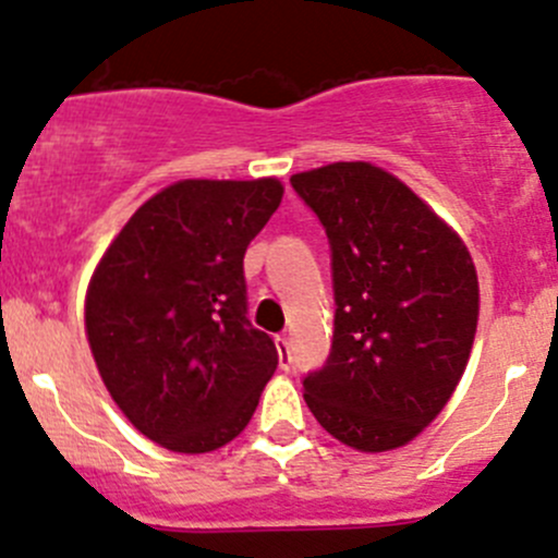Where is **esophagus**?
<instances>
[{
    "label": "esophagus",
    "instance_id": "obj_1",
    "mask_svg": "<svg viewBox=\"0 0 558 558\" xmlns=\"http://www.w3.org/2000/svg\"><path fill=\"white\" fill-rule=\"evenodd\" d=\"M276 350H279V364H282V369H288L290 362H293V355H290V339L284 333L276 337Z\"/></svg>",
    "mask_w": 558,
    "mask_h": 558
}]
</instances>
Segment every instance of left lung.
I'll return each mask as SVG.
<instances>
[{
	"mask_svg": "<svg viewBox=\"0 0 558 558\" xmlns=\"http://www.w3.org/2000/svg\"><path fill=\"white\" fill-rule=\"evenodd\" d=\"M331 243L333 342L304 378L320 427L359 452L411 444L458 389L480 320L463 238L400 178L337 161L290 178Z\"/></svg>",
	"mask_w": 558,
	"mask_h": 558,
	"instance_id": "obj_1",
	"label": "left lung"
}]
</instances>
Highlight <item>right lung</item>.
Instances as JSON below:
<instances>
[{
	"instance_id": "obj_1",
	"label": "right lung",
	"mask_w": 558,
	"mask_h": 558,
	"mask_svg": "<svg viewBox=\"0 0 558 558\" xmlns=\"http://www.w3.org/2000/svg\"><path fill=\"white\" fill-rule=\"evenodd\" d=\"M279 178L178 180L114 235L84 295L106 391L169 452L205 454L254 416L274 339L246 320L243 254L282 203Z\"/></svg>"
}]
</instances>
